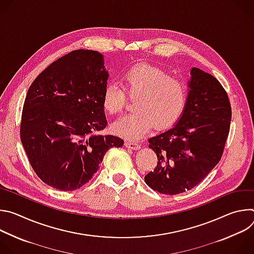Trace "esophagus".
I'll return each instance as SVG.
<instances>
[{
  "mask_svg": "<svg viewBox=\"0 0 254 254\" xmlns=\"http://www.w3.org/2000/svg\"><path fill=\"white\" fill-rule=\"evenodd\" d=\"M126 147L128 148V149H132V150H138L140 148V146L137 143V141H134V140H127L126 141Z\"/></svg>",
  "mask_w": 254,
  "mask_h": 254,
  "instance_id": "obj_1",
  "label": "esophagus"
}]
</instances>
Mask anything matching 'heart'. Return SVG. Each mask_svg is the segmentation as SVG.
<instances>
[{"label": "heart", "instance_id": "1", "mask_svg": "<svg viewBox=\"0 0 254 254\" xmlns=\"http://www.w3.org/2000/svg\"><path fill=\"white\" fill-rule=\"evenodd\" d=\"M122 87L108 83L102 94L106 113L119 115L125 110L127 97L134 98L133 112L113 125V130L124 137L137 139L153 127L166 128L183 115L189 96L187 83L170 76L167 71L151 66L136 65L127 69L121 79Z\"/></svg>", "mask_w": 254, "mask_h": 254}]
</instances>
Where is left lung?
<instances>
[{"mask_svg":"<svg viewBox=\"0 0 254 254\" xmlns=\"http://www.w3.org/2000/svg\"><path fill=\"white\" fill-rule=\"evenodd\" d=\"M188 87L187 105L177 125L149 138L158 165L144 182L166 195L197 186L219 163L229 133L231 106L220 82L194 67Z\"/></svg>","mask_w":254,"mask_h":254,"instance_id":"obj_1","label":"left lung"}]
</instances>
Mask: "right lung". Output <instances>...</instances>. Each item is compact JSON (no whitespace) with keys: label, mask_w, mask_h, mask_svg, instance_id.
Listing matches in <instances>:
<instances>
[{"label":"right lung","mask_w":254,"mask_h":254,"mask_svg":"<svg viewBox=\"0 0 254 254\" xmlns=\"http://www.w3.org/2000/svg\"><path fill=\"white\" fill-rule=\"evenodd\" d=\"M108 72L103 56L74 50L53 63L30 85L22 112L21 141L43 182L61 191L85 185L105 153L124 139L95 134L107 122L102 104Z\"/></svg>","instance_id":"1"}]
</instances>
